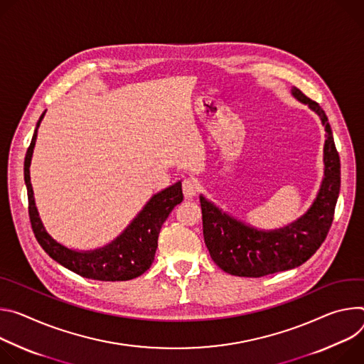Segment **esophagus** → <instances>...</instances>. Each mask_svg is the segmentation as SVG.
<instances>
[{
	"instance_id": "obj_1",
	"label": "esophagus",
	"mask_w": 364,
	"mask_h": 364,
	"mask_svg": "<svg viewBox=\"0 0 364 364\" xmlns=\"http://www.w3.org/2000/svg\"><path fill=\"white\" fill-rule=\"evenodd\" d=\"M182 191H183L185 198H188V199L193 198L196 195V192H198V185H196V182L193 179L186 178L182 182Z\"/></svg>"
}]
</instances>
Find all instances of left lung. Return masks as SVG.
Listing matches in <instances>:
<instances>
[{
  "mask_svg": "<svg viewBox=\"0 0 364 364\" xmlns=\"http://www.w3.org/2000/svg\"><path fill=\"white\" fill-rule=\"evenodd\" d=\"M292 95L315 111L326 127L324 179L314 204L301 218L272 231L246 225L223 213L203 195L199 196L205 246L214 263L230 274L262 277L298 267L324 243L333 224L341 183L340 156L333 132L324 109L318 102L295 87Z\"/></svg>",
  "mask_w": 364,
  "mask_h": 364,
  "instance_id": "obj_1",
  "label": "left lung"
}]
</instances>
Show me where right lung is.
I'll return each mask as SVG.
<instances>
[{
    "label": "right lung",
    "instance_id": "add662e5",
    "mask_svg": "<svg viewBox=\"0 0 364 364\" xmlns=\"http://www.w3.org/2000/svg\"><path fill=\"white\" fill-rule=\"evenodd\" d=\"M43 117L45 112L40 115L37 121L31 143L24 159V182L28 198V217L38 245L59 264L87 279L118 282L130 280L143 274L154 260L161 225H164L172 210L182 203V183L176 182L175 185L153 195L132 224L109 245L90 252L68 249L53 240L45 230L34 204L33 188L30 182L33 149L37 139V129L42 123Z\"/></svg>",
    "mask_w": 364,
    "mask_h": 364
}]
</instances>
